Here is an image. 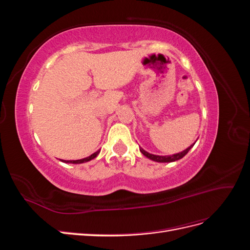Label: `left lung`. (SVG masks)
<instances>
[{
  "instance_id": "8db88e82",
  "label": "left lung",
  "mask_w": 250,
  "mask_h": 250,
  "mask_svg": "<svg viewBox=\"0 0 250 250\" xmlns=\"http://www.w3.org/2000/svg\"><path fill=\"white\" fill-rule=\"evenodd\" d=\"M193 146H194V144H193V145H191L190 147H188V149L184 150L183 152L177 153V154H173V155H168V156H161V155L150 154V153L147 152V151H145V150L142 149V148H140V151H141V152H142L144 155H145L146 157L150 158V160H152V161H154V162H158V163H171V162H175V161L180 160V158H183V157L188 152V151H190V149H191Z\"/></svg>"
}]
</instances>
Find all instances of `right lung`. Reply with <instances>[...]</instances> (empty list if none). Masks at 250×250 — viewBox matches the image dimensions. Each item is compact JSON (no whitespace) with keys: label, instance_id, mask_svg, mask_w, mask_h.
<instances>
[{"label":"right lung","instance_id":"1","mask_svg":"<svg viewBox=\"0 0 250 250\" xmlns=\"http://www.w3.org/2000/svg\"><path fill=\"white\" fill-rule=\"evenodd\" d=\"M100 151H97V152L93 153L92 155H89L85 158H82V160H76V161H62L63 163H69V164H82V163H85V162H88L90 160H93V158H95L98 154H99Z\"/></svg>","mask_w":250,"mask_h":250}]
</instances>
